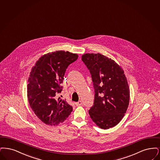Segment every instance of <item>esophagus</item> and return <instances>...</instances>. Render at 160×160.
I'll use <instances>...</instances> for the list:
<instances>
[{
  "label": "esophagus",
  "mask_w": 160,
  "mask_h": 160,
  "mask_svg": "<svg viewBox=\"0 0 160 160\" xmlns=\"http://www.w3.org/2000/svg\"><path fill=\"white\" fill-rule=\"evenodd\" d=\"M82 101H81V100H79V102H76L75 104V105L77 106H81V104H82Z\"/></svg>",
  "instance_id": "obj_1"
}]
</instances>
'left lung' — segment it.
Returning <instances> with one entry per match:
<instances>
[{"mask_svg": "<svg viewBox=\"0 0 160 160\" xmlns=\"http://www.w3.org/2000/svg\"><path fill=\"white\" fill-rule=\"evenodd\" d=\"M82 60L90 70L94 88L89 110L92 121L102 129L117 125L124 116L130 90L124 70L114 60L99 53L85 54Z\"/></svg>", "mask_w": 160, "mask_h": 160, "instance_id": "obj_1", "label": "left lung"}]
</instances>
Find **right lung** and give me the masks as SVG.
<instances>
[{
  "mask_svg": "<svg viewBox=\"0 0 160 160\" xmlns=\"http://www.w3.org/2000/svg\"><path fill=\"white\" fill-rule=\"evenodd\" d=\"M78 58L77 54L57 51L42 56L32 69L28 79V103L35 115L47 125L62 122L72 111L66 99L58 96L62 91L66 69Z\"/></svg>",
  "mask_w": 160,
  "mask_h": 160,
  "instance_id": "right-lung-1",
  "label": "right lung"
}]
</instances>
